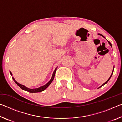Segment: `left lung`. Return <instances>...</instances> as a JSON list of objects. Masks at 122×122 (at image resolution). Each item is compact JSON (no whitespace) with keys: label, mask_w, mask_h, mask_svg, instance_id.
<instances>
[{"label":"left lung","mask_w":122,"mask_h":122,"mask_svg":"<svg viewBox=\"0 0 122 122\" xmlns=\"http://www.w3.org/2000/svg\"><path fill=\"white\" fill-rule=\"evenodd\" d=\"M99 35H100V36H102L103 37H104V36H102V34H99ZM108 42H109V45H110V46H111V47H112V45H111V43L110 42H109V41H108ZM113 69H114V66H113ZM113 71H112V74H111V75H110V77H109V79L108 80H107V81L106 82H105V83H103V84H102V86H100V87H99L98 88H101V87H102V86H104V84H106V83H108V82L109 81V80H110V78H111V76H112V74H113Z\"/></svg>","instance_id":"obj_1"}]
</instances>
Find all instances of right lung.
I'll return each mask as SVG.
<instances>
[{
  "mask_svg": "<svg viewBox=\"0 0 122 122\" xmlns=\"http://www.w3.org/2000/svg\"><path fill=\"white\" fill-rule=\"evenodd\" d=\"M56 69H57V68H55V69L54 70V71L53 72V74L52 75V77H51V79L50 80V81H49L48 83L47 84H45V85L43 86H40V87H39L38 88H36V89H30V88H27L26 86H25L24 85H22V84H21L18 83V82H16L15 79H14V77H12L13 78V81H14V82L17 84V85L19 86L20 88H21L22 90H26L27 92H30V93H35V92H43V91L45 90L48 87V86L50 85L51 83L52 82V81H53L54 80V76H55V72L56 71ZM10 74H11V75H12V74L11 71H10Z\"/></svg>",
  "mask_w": 122,
  "mask_h": 122,
  "instance_id": "obj_1",
  "label": "right lung"
}]
</instances>
